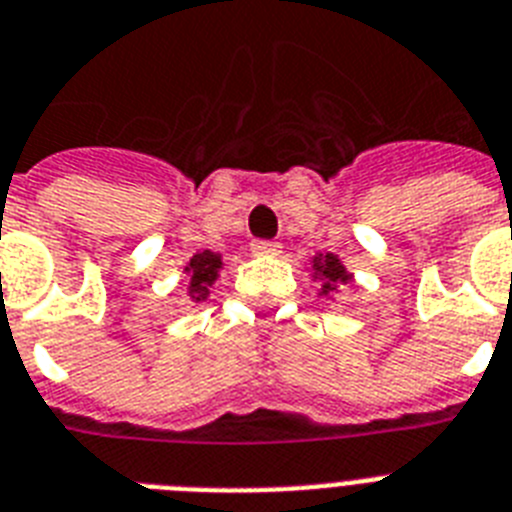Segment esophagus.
Returning a JSON list of instances; mask_svg holds the SVG:
<instances>
[{
  "instance_id": "1",
  "label": "esophagus",
  "mask_w": 512,
  "mask_h": 512,
  "mask_svg": "<svg viewBox=\"0 0 512 512\" xmlns=\"http://www.w3.org/2000/svg\"><path fill=\"white\" fill-rule=\"evenodd\" d=\"M252 252H255V255H278V252H281V244L273 242V239H255V242H252Z\"/></svg>"
}]
</instances>
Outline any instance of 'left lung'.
Here are the masks:
<instances>
[{"label":"left lung","instance_id":"1","mask_svg":"<svg viewBox=\"0 0 512 512\" xmlns=\"http://www.w3.org/2000/svg\"><path fill=\"white\" fill-rule=\"evenodd\" d=\"M315 270L322 278V294H325V291H333L336 286L349 281V273H346V268H343L341 260H338L336 255L315 257Z\"/></svg>","mask_w":512,"mask_h":512}]
</instances>
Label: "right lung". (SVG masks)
<instances>
[{"instance_id":"right-lung-1","label":"right lung","mask_w":512,"mask_h":512,"mask_svg":"<svg viewBox=\"0 0 512 512\" xmlns=\"http://www.w3.org/2000/svg\"><path fill=\"white\" fill-rule=\"evenodd\" d=\"M218 268H221V257L216 252H197L195 257L187 265V273H190V296L192 302H205L210 294V286L216 281Z\"/></svg>"}]
</instances>
